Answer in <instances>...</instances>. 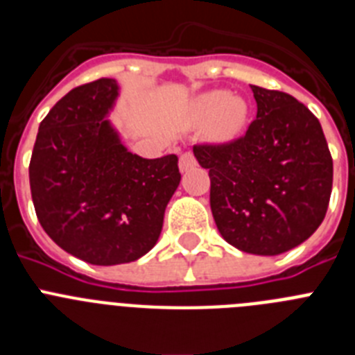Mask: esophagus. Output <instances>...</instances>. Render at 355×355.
I'll return each mask as SVG.
<instances>
[{"label": "esophagus", "instance_id": "1", "mask_svg": "<svg viewBox=\"0 0 355 355\" xmlns=\"http://www.w3.org/2000/svg\"><path fill=\"white\" fill-rule=\"evenodd\" d=\"M196 165H197V159H196V156H193V153H190V150H187V153H183V155L180 156L181 172L190 171V168H193Z\"/></svg>", "mask_w": 355, "mask_h": 355}]
</instances>
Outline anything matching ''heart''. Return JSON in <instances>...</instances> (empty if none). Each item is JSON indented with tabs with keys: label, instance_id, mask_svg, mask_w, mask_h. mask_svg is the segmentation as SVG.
<instances>
[{
	"label": "heart",
	"instance_id": "b5f03b06",
	"mask_svg": "<svg viewBox=\"0 0 355 355\" xmlns=\"http://www.w3.org/2000/svg\"><path fill=\"white\" fill-rule=\"evenodd\" d=\"M197 112L200 117L216 119V133L220 137H231L241 128L247 115L245 103L231 97L224 90H213L205 94L197 101Z\"/></svg>",
	"mask_w": 355,
	"mask_h": 355
}]
</instances>
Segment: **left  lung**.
Listing matches in <instances>:
<instances>
[{
  "label": "left lung",
  "mask_w": 355,
  "mask_h": 355,
  "mask_svg": "<svg viewBox=\"0 0 355 355\" xmlns=\"http://www.w3.org/2000/svg\"><path fill=\"white\" fill-rule=\"evenodd\" d=\"M258 115L238 139L196 144L209 171V205L222 238L236 249L275 256L300 245L324 220L332 156L318 119L281 90L250 85Z\"/></svg>",
  "instance_id": "8db88e82"
}]
</instances>
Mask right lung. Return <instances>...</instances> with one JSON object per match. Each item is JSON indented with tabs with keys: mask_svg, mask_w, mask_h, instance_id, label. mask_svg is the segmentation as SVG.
Returning <instances> with one entry per match:
<instances>
[{
	"mask_svg": "<svg viewBox=\"0 0 355 355\" xmlns=\"http://www.w3.org/2000/svg\"><path fill=\"white\" fill-rule=\"evenodd\" d=\"M110 78L72 89L40 122L30 159L37 218L65 252L90 265L142 258L158 241L181 181L178 156L146 159L122 146L105 115Z\"/></svg>",
	"mask_w": 355,
	"mask_h": 355,
	"instance_id": "obj_1",
	"label": "right lung"
}]
</instances>
